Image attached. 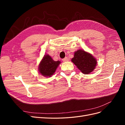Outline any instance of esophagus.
I'll return each instance as SVG.
<instances>
[{
    "label": "esophagus",
    "mask_w": 125,
    "mask_h": 125,
    "mask_svg": "<svg viewBox=\"0 0 125 125\" xmlns=\"http://www.w3.org/2000/svg\"><path fill=\"white\" fill-rule=\"evenodd\" d=\"M62 60H63V62H66L68 61V58L67 57H65V58H63L62 59Z\"/></svg>",
    "instance_id": "1"
}]
</instances>
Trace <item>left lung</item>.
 Masks as SVG:
<instances>
[{
	"label": "left lung",
	"mask_w": 125,
	"mask_h": 125,
	"mask_svg": "<svg viewBox=\"0 0 125 125\" xmlns=\"http://www.w3.org/2000/svg\"><path fill=\"white\" fill-rule=\"evenodd\" d=\"M71 62L85 74L91 73L97 65L96 60L92 54L82 50H79L75 52L73 58L71 59Z\"/></svg>",
	"instance_id": "obj_1"
}]
</instances>
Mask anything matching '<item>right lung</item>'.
<instances>
[{"instance_id":"add662e5","label":"right lung","mask_w":125,"mask_h":125,"mask_svg":"<svg viewBox=\"0 0 125 125\" xmlns=\"http://www.w3.org/2000/svg\"><path fill=\"white\" fill-rule=\"evenodd\" d=\"M60 62L54 61L49 55H45L39 66L40 73L44 77H51L58 67Z\"/></svg>"}]
</instances>
